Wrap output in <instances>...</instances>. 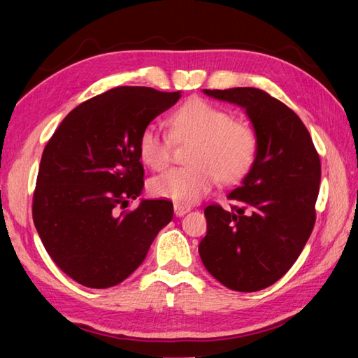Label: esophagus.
I'll list each match as a JSON object with an SVG mask.
<instances>
[{
    "label": "esophagus",
    "mask_w": 358,
    "mask_h": 358,
    "mask_svg": "<svg viewBox=\"0 0 358 358\" xmlns=\"http://www.w3.org/2000/svg\"><path fill=\"white\" fill-rule=\"evenodd\" d=\"M189 210H191V208L186 207V205H181V203H175V205H173L175 216H183V215H186Z\"/></svg>",
    "instance_id": "1"
}]
</instances>
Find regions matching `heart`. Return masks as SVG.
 <instances>
[{
    "instance_id": "1",
    "label": "heart",
    "mask_w": 358,
    "mask_h": 358,
    "mask_svg": "<svg viewBox=\"0 0 358 358\" xmlns=\"http://www.w3.org/2000/svg\"><path fill=\"white\" fill-rule=\"evenodd\" d=\"M171 134L148 124L138 136V156L153 171L169 166L172 137L177 142L196 141L187 155L191 166L171 169L150 181L155 197L177 203H194L213 189L217 177L235 183L251 171L259 142L250 126L234 121L226 108L201 98L186 101L171 118Z\"/></svg>"
}]
</instances>
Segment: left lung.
Listing matches in <instances>:
<instances>
[{
  "mask_svg": "<svg viewBox=\"0 0 358 358\" xmlns=\"http://www.w3.org/2000/svg\"><path fill=\"white\" fill-rule=\"evenodd\" d=\"M211 98L243 107L257 136L256 161L229 194L241 207L205 208L207 235L199 254L224 286L256 292L275 284L299 259L316 222L320 159L310 132L294 110L243 87L203 90Z\"/></svg>",
  "mask_w": 358,
  "mask_h": 358,
  "instance_id": "8db88e82",
  "label": "left lung"
}]
</instances>
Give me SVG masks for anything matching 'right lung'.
<instances>
[{"mask_svg": "<svg viewBox=\"0 0 358 358\" xmlns=\"http://www.w3.org/2000/svg\"><path fill=\"white\" fill-rule=\"evenodd\" d=\"M180 98L147 87L112 88L69 112L47 142L33 221L48 256L82 286L124 281L172 221L166 199L124 208L143 189L138 136Z\"/></svg>", "mask_w": 358, "mask_h": 358, "instance_id": "add662e5", "label": "right lung"}]
</instances>
